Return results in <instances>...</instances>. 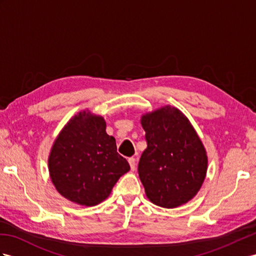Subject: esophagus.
Listing matches in <instances>:
<instances>
[{
    "label": "esophagus",
    "mask_w": 256,
    "mask_h": 256,
    "mask_svg": "<svg viewBox=\"0 0 256 256\" xmlns=\"http://www.w3.org/2000/svg\"><path fill=\"white\" fill-rule=\"evenodd\" d=\"M128 163H130V170H132V171H134L135 166H136V160H135V158H128Z\"/></svg>",
    "instance_id": "34e87169"
}]
</instances>
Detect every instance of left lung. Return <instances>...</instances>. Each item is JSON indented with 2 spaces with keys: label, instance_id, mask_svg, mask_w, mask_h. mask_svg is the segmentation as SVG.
<instances>
[{
  "label": "left lung",
  "instance_id": "left-lung-1",
  "mask_svg": "<svg viewBox=\"0 0 256 256\" xmlns=\"http://www.w3.org/2000/svg\"><path fill=\"white\" fill-rule=\"evenodd\" d=\"M147 148L138 164L146 196L154 204L174 208L198 194L208 171L206 150L188 118L166 104L140 118Z\"/></svg>",
  "mask_w": 256,
  "mask_h": 256
}]
</instances>
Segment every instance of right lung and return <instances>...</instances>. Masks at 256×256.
I'll return each mask as SVG.
<instances>
[{
	"mask_svg": "<svg viewBox=\"0 0 256 256\" xmlns=\"http://www.w3.org/2000/svg\"><path fill=\"white\" fill-rule=\"evenodd\" d=\"M48 161L56 190L84 206L106 200L118 180L130 168L126 159L116 152L114 137L106 133V121L88 109L64 124Z\"/></svg>",
	"mask_w": 256,
	"mask_h": 256,
	"instance_id": "add662e5",
	"label": "right lung"
}]
</instances>
